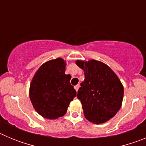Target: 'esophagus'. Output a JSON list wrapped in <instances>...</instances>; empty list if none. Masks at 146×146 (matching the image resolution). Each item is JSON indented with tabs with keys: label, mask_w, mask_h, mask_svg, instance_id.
<instances>
[{
	"label": "esophagus",
	"mask_w": 146,
	"mask_h": 146,
	"mask_svg": "<svg viewBox=\"0 0 146 146\" xmlns=\"http://www.w3.org/2000/svg\"><path fill=\"white\" fill-rule=\"evenodd\" d=\"M79 88H80L79 85H77V86H74V89H75V90H76V91H78V89H79Z\"/></svg>",
	"instance_id": "1"
}]
</instances>
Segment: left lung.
I'll list each match as a JSON object with an SVG mask.
<instances>
[{"label":"left lung","instance_id":"1","mask_svg":"<svg viewBox=\"0 0 146 146\" xmlns=\"http://www.w3.org/2000/svg\"><path fill=\"white\" fill-rule=\"evenodd\" d=\"M76 64L84 71L85 80L77 92L84 115L92 123L109 121L118 113L123 98V86L107 64L96 60H77Z\"/></svg>","mask_w":146,"mask_h":146}]
</instances>
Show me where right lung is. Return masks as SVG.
Wrapping results in <instances>:
<instances>
[{"instance_id": "right-lung-1", "label": "right lung", "mask_w": 146, "mask_h": 146, "mask_svg": "<svg viewBox=\"0 0 146 146\" xmlns=\"http://www.w3.org/2000/svg\"><path fill=\"white\" fill-rule=\"evenodd\" d=\"M66 61L61 58L45 62L35 73L30 85L29 96L35 110L43 118L57 119L66 114L77 95L66 74Z\"/></svg>"}]
</instances>
